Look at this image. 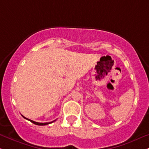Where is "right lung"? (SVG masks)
I'll return each instance as SVG.
<instances>
[{
    "label": "right lung",
    "mask_w": 149,
    "mask_h": 149,
    "mask_svg": "<svg viewBox=\"0 0 149 149\" xmlns=\"http://www.w3.org/2000/svg\"><path fill=\"white\" fill-rule=\"evenodd\" d=\"M22 116L23 117V118H25V119H27V120H29V121H30L32 123H33V124H36V125H38V126H45V125H47V124H51V123H52V122H55V121H56V119H55V120H54V121H52V122H45V123H40V122H34V121H33V120H31V119H27V118H26V117H24L23 115H22Z\"/></svg>",
    "instance_id": "obj_1"
}]
</instances>
